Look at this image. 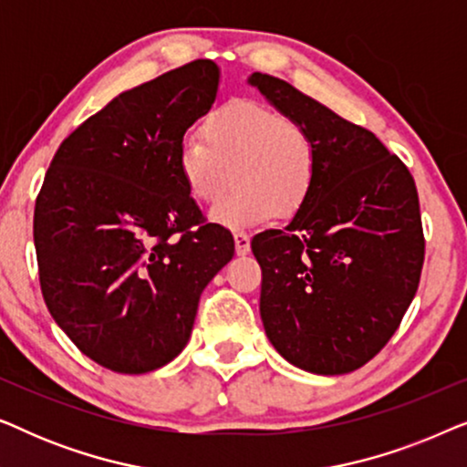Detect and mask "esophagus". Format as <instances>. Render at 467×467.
Wrapping results in <instances>:
<instances>
[{
	"label": "esophagus",
	"instance_id": "esophagus-1",
	"mask_svg": "<svg viewBox=\"0 0 467 467\" xmlns=\"http://www.w3.org/2000/svg\"><path fill=\"white\" fill-rule=\"evenodd\" d=\"M234 240H235V253L238 254L251 253V235H248L246 232H235Z\"/></svg>",
	"mask_w": 467,
	"mask_h": 467
}]
</instances>
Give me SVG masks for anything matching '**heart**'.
I'll return each instance as SVG.
<instances>
[{"mask_svg":"<svg viewBox=\"0 0 467 467\" xmlns=\"http://www.w3.org/2000/svg\"><path fill=\"white\" fill-rule=\"evenodd\" d=\"M178 170L191 197L214 203L232 184L238 191L213 208L210 219L246 229L293 213L317 181L318 152L302 125L254 99H232L203 125V136L182 140Z\"/></svg>","mask_w":467,"mask_h":467,"instance_id":"b5f03b06","label":"heart"}]
</instances>
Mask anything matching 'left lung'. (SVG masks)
<instances>
[{
	"instance_id": "left-lung-1",
	"label": "left lung",
	"mask_w": 467,
	"mask_h": 467,
	"mask_svg": "<svg viewBox=\"0 0 467 467\" xmlns=\"http://www.w3.org/2000/svg\"><path fill=\"white\" fill-rule=\"evenodd\" d=\"M315 140L317 181L285 229L251 242L261 321L274 348L315 374H348L385 348L419 289V193L387 146L289 82L248 78Z\"/></svg>"
}]
</instances>
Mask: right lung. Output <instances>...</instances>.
Returning a JSON list of instances; mask_svg holds the SVG:
<instances>
[{"instance_id": "1", "label": "right lung", "mask_w": 467, "mask_h": 467, "mask_svg": "<svg viewBox=\"0 0 467 467\" xmlns=\"http://www.w3.org/2000/svg\"><path fill=\"white\" fill-rule=\"evenodd\" d=\"M210 59L120 93L57 149L36 200L44 302L80 353L120 374L170 363L200 296L234 257L178 170L182 138L213 106Z\"/></svg>"}]
</instances>
